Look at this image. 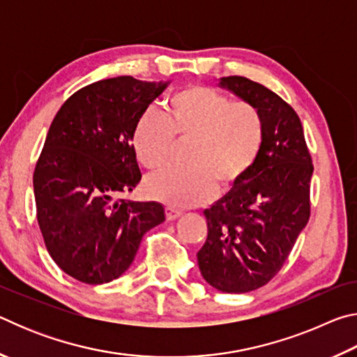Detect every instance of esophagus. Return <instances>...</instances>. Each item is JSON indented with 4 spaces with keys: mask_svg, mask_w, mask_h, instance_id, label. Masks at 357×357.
<instances>
[{
    "mask_svg": "<svg viewBox=\"0 0 357 357\" xmlns=\"http://www.w3.org/2000/svg\"><path fill=\"white\" fill-rule=\"evenodd\" d=\"M181 214H183V213H181V211H178V209L165 208V217H167V220H176Z\"/></svg>",
    "mask_w": 357,
    "mask_h": 357,
    "instance_id": "obj_1",
    "label": "esophagus"
}]
</instances>
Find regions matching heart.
Instances as JSON below:
<instances>
[{
	"label": "heart",
	"instance_id": "obj_1",
	"mask_svg": "<svg viewBox=\"0 0 357 357\" xmlns=\"http://www.w3.org/2000/svg\"><path fill=\"white\" fill-rule=\"evenodd\" d=\"M167 113L138 119L132 146L144 168L159 170L170 159L174 138L189 140L185 168L151 176L144 190L170 208H192L211 193L227 192L255 165L264 143V118L247 100H231L211 86L190 84L172 94Z\"/></svg>",
	"mask_w": 357,
	"mask_h": 357
}]
</instances>
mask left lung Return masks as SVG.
I'll return each mask as SVG.
<instances>
[{
  "label": "left lung",
  "instance_id": "1",
  "mask_svg": "<svg viewBox=\"0 0 357 357\" xmlns=\"http://www.w3.org/2000/svg\"><path fill=\"white\" fill-rule=\"evenodd\" d=\"M220 84L261 110L266 134L255 165L204 211L208 238L197 258L209 285L249 293L279 274L309 222L313 164L298 113L280 96L245 77Z\"/></svg>",
  "mask_w": 357,
  "mask_h": 357
}]
</instances>
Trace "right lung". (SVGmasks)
<instances>
[{"label":"right lung","mask_w":357,"mask_h":357,"mask_svg":"<svg viewBox=\"0 0 357 357\" xmlns=\"http://www.w3.org/2000/svg\"><path fill=\"white\" fill-rule=\"evenodd\" d=\"M165 86L107 78L78 89L52 121L33 174L36 213L53 261L78 282L118 279L165 220L159 203L116 198L140 183L132 135Z\"/></svg>","instance_id":"obj_1"}]
</instances>
